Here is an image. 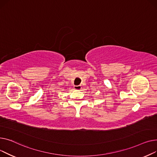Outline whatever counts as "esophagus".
I'll return each mask as SVG.
<instances>
[{
  "mask_svg": "<svg viewBox=\"0 0 157 157\" xmlns=\"http://www.w3.org/2000/svg\"><path fill=\"white\" fill-rule=\"evenodd\" d=\"M74 87V89L76 90H80L82 89V86L80 85L79 86H74V87Z\"/></svg>",
  "mask_w": 157,
  "mask_h": 157,
  "instance_id": "34e87169",
  "label": "esophagus"
}]
</instances>
